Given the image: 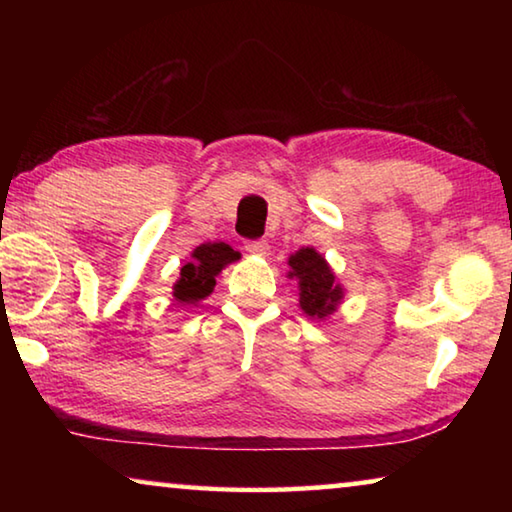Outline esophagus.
Returning <instances> with one entry per match:
<instances>
[{"label":"esophagus","mask_w":512,"mask_h":512,"mask_svg":"<svg viewBox=\"0 0 512 512\" xmlns=\"http://www.w3.org/2000/svg\"><path fill=\"white\" fill-rule=\"evenodd\" d=\"M246 250L250 255H257V257H266L268 255V244L262 239H255V241H246Z\"/></svg>","instance_id":"1"}]
</instances>
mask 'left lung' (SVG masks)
<instances>
[{"mask_svg":"<svg viewBox=\"0 0 512 512\" xmlns=\"http://www.w3.org/2000/svg\"><path fill=\"white\" fill-rule=\"evenodd\" d=\"M289 277L298 282L300 309L307 316L323 320L334 314L343 300V287L325 262V257L314 248H300L289 257Z\"/></svg>","mask_w":512,"mask_h":512,"instance_id":"1","label":"left lung"}]
</instances>
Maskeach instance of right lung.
Masks as SVG:
<instances>
[{"label":"right lung","instance_id":"add662e5","mask_svg":"<svg viewBox=\"0 0 512 512\" xmlns=\"http://www.w3.org/2000/svg\"><path fill=\"white\" fill-rule=\"evenodd\" d=\"M239 257L237 250H232L223 241L196 246L192 257L180 268L178 282L173 284V298L183 305H196L198 300H205L214 291L216 275L228 264L237 262Z\"/></svg>","mask_w":512,"mask_h":512}]
</instances>
